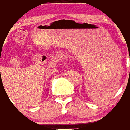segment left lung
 <instances>
[{
    "instance_id": "left-lung-1",
    "label": "left lung",
    "mask_w": 130,
    "mask_h": 130,
    "mask_svg": "<svg viewBox=\"0 0 130 130\" xmlns=\"http://www.w3.org/2000/svg\"><path fill=\"white\" fill-rule=\"evenodd\" d=\"M129 60H130V54H129ZM129 73H130V70H129Z\"/></svg>"
}]
</instances>
